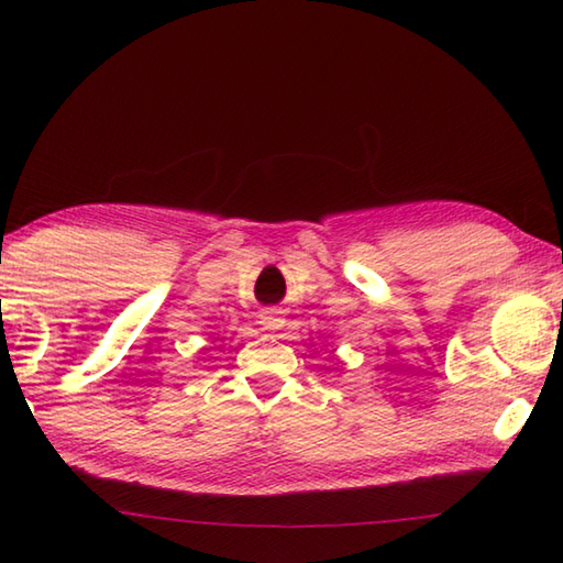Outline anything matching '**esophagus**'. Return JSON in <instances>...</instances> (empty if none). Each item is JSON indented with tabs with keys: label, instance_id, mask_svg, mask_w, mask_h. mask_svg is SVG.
Segmentation results:
<instances>
[{
	"label": "esophagus",
	"instance_id": "obj_1",
	"mask_svg": "<svg viewBox=\"0 0 563 563\" xmlns=\"http://www.w3.org/2000/svg\"><path fill=\"white\" fill-rule=\"evenodd\" d=\"M258 324H261V329H266V331H278V329L285 327V317H283L280 309H275V307L263 309V312L258 314Z\"/></svg>",
	"mask_w": 563,
	"mask_h": 563
}]
</instances>
